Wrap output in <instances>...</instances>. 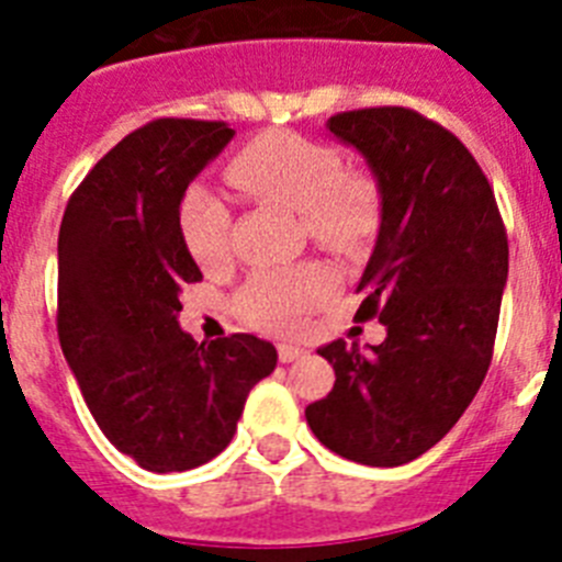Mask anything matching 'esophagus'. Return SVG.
Segmentation results:
<instances>
[{
    "mask_svg": "<svg viewBox=\"0 0 562 562\" xmlns=\"http://www.w3.org/2000/svg\"><path fill=\"white\" fill-rule=\"evenodd\" d=\"M304 355L306 351L301 349V346H290V342H281V346H278V360L281 362H295V360H301Z\"/></svg>",
    "mask_w": 562,
    "mask_h": 562,
    "instance_id": "34e87169",
    "label": "esophagus"
}]
</instances>
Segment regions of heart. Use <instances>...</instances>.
Here are the masks:
<instances>
[{"label":"heart","mask_w":562,"mask_h":562,"mask_svg":"<svg viewBox=\"0 0 562 562\" xmlns=\"http://www.w3.org/2000/svg\"><path fill=\"white\" fill-rule=\"evenodd\" d=\"M236 188L301 213L317 245L337 252L360 250L380 225V193L371 177L342 168L340 154L297 134H267L238 151L227 166ZM188 252L202 267L227 258L231 213L211 191L191 188L180 207ZM335 290V276L321 265L256 272L238 292V312L267 331H292Z\"/></svg>","instance_id":"1"}]
</instances>
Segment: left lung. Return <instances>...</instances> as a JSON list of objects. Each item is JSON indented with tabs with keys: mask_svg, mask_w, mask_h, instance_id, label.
<instances>
[{
	"mask_svg": "<svg viewBox=\"0 0 562 562\" xmlns=\"http://www.w3.org/2000/svg\"><path fill=\"white\" fill-rule=\"evenodd\" d=\"M380 188V233L357 321L389 337L321 346L335 389L306 408L321 445L369 467H400L445 439L479 394L498 331L509 245L495 193L464 143L405 106L329 117Z\"/></svg>",
	"mask_w": 562,
	"mask_h": 562,
	"instance_id": "obj_1",
	"label": "left lung"
}]
</instances>
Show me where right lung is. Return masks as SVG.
I'll return each mask as SVG.
<instances>
[{
  "label": "right lung",
  "mask_w": 562,
  "mask_h": 562,
  "mask_svg": "<svg viewBox=\"0 0 562 562\" xmlns=\"http://www.w3.org/2000/svg\"><path fill=\"white\" fill-rule=\"evenodd\" d=\"M222 121L160 117L126 134L69 196L58 231V340L98 428L151 473L231 445L276 346L196 342L180 292L202 278L180 227L188 182L233 140Z\"/></svg>",
  "instance_id": "1"
}]
</instances>
